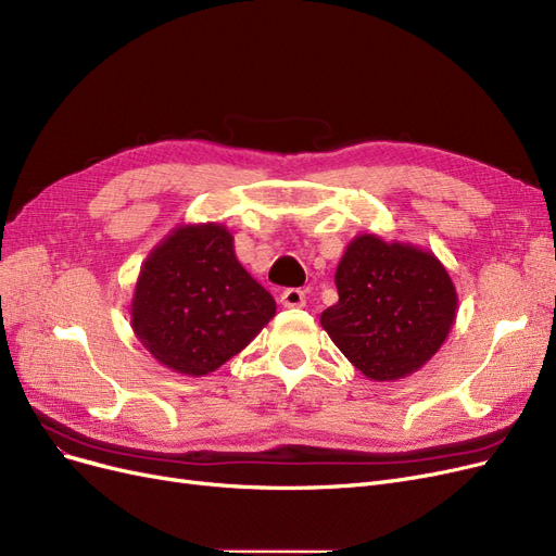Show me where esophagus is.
I'll use <instances>...</instances> for the list:
<instances>
[{
  "mask_svg": "<svg viewBox=\"0 0 556 556\" xmlns=\"http://www.w3.org/2000/svg\"><path fill=\"white\" fill-rule=\"evenodd\" d=\"M280 303L285 308H301V305H305V292L299 287H287L280 292Z\"/></svg>",
  "mask_w": 556,
  "mask_h": 556,
  "instance_id": "obj_1",
  "label": "esophagus"
}]
</instances>
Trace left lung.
<instances>
[{
    "mask_svg": "<svg viewBox=\"0 0 556 556\" xmlns=\"http://www.w3.org/2000/svg\"><path fill=\"white\" fill-rule=\"evenodd\" d=\"M338 303L321 313L336 348L370 379L391 381L442 348L457 308L455 287L432 253L363 235L344 251Z\"/></svg>",
    "mask_w": 556,
    "mask_h": 556,
    "instance_id": "8db88e82",
    "label": "left lung"
}]
</instances>
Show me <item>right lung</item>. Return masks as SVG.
<instances>
[{"label":"right lung","mask_w":556,"mask_h":556,"mask_svg":"<svg viewBox=\"0 0 556 556\" xmlns=\"http://www.w3.org/2000/svg\"><path fill=\"white\" fill-rule=\"evenodd\" d=\"M276 313L220 225L179 227L144 262L132 329L163 366L206 375L237 356Z\"/></svg>","instance_id":"right-lung-1"}]
</instances>
